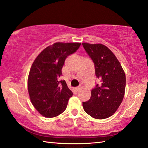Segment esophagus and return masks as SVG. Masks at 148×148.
<instances>
[{"mask_svg":"<svg viewBox=\"0 0 148 148\" xmlns=\"http://www.w3.org/2000/svg\"><path fill=\"white\" fill-rule=\"evenodd\" d=\"M80 90H81V87H77L76 88V92H79V91Z\"/></svg>","mask_w":148,"mask_h":148,"instance_id":"1","label":"esophagus"}]
</instances>
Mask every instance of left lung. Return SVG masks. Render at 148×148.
<instances>
[{
	"label": "left lung",
	"mask_w": 148,
	"mask_h": 148,
	"mask_svg": "<svg viewBox=\"0 0 148 148\" xmlns=\"http://www.w3.org/2000/svg\"><path fill=\"white\" fill-rule=\"evenodd\" d=\"M82 45L93 61L96 76L101 82L91 90L89 100L83 102V109L94 119H107L117 111L124 97L125 72L108 47L100 43Z\"/></svg>",
	"instance_id": "left-lung-1"
}]
</instances>
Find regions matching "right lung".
<instances>
[{
  "instance_id": "add662e5",
  "label": "right lung",
  "mask_w": 148,
  "mask_h": 148,
  "mask_svg": "<svg viewBox=\"0 0 148 148\" xmlns=\"http://www.w3.org/2000/svg\"><path fill=\"white\" fill-rule=\"evenodd\" d=\"M80 42H56L37 56L29 70L28 90L32 105L42 116L56 117L66 108L72 91L60 80L66 57L78 49Z\"/></svg>"
}]
</instances>
